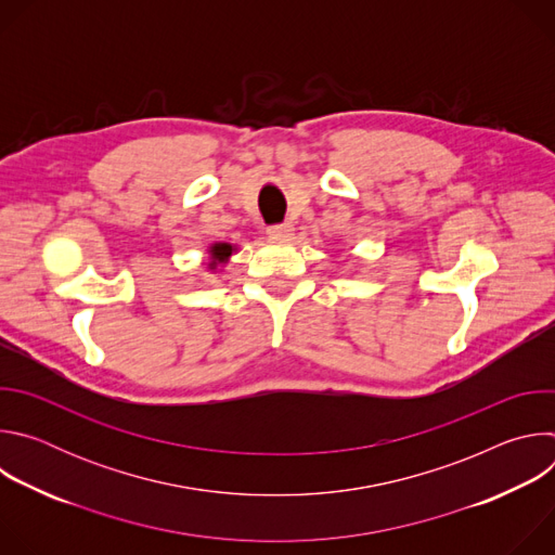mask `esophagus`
I'll list each match as a JSON object with an SVG mask.
<instances>
[{
    "mask_svg": "<svg viewBox=\"0 0 555 555\" xmlns=\"http://www.w3.org/2000/svg\"><path fill=\"white\" fill-rule=\"evenodd\" d=\"M268 234L272 236V240H287V236L294 234V225L292 223H276V225L268 228Z\"/></svg>",
    "mask_w": 555,
    "mask_h": 555,
    "instance_id": "1",
    "label": "esophagus"
}]
</instances>
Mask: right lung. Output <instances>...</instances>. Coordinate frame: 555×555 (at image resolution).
Masks as SVG:
<instances>
[{
    "label": "right lung",
    "mask_w": 555,
    "mask_h": 555,
    "mask_svg": "<svg viewBox=\"0 0 555 555\" xmlns=\"http://www.w3.org/2000/svg\"><path fill=\"white\" fill-rule=\"evenodd\" d=\"M234 246L232 244H223V242H217L208 248V268L210 270H217V266H223L228 263V259L234 255Z\"/></svg>",
    "instance_id": "add662e5"
}]
</instances>
